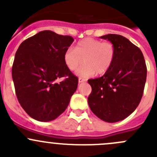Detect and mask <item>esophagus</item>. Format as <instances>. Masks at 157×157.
<instances>
[{
  "label": "esophagus",
  "mask_w": 157,
  "mask_h": 157,
  "mask_svg": "<svg viewBox=\"0 0 157 157\" xmlns=\"http://www.w3.org/2000/svg\"><path fill=\"white\" fill-rule=\"evenodd\" d=\"M85 81H86V80H85V79L82 78V77H79V79H78V82H79V83H83V82H85Z\"/></svg>",
  "instance_id": "esophagus-1"
}]
</instances>
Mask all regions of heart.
Returning a JSON list of instances; mask_svg holds the SVG:
<instances>
[{"label":"heart","instance_id":"heart-1","mask_svg":"<svg viewBox=\"0 0 157 157\" xmlns=\"http://www.w3.org/2000/svg\"><path fill=\"white\" fill-rule=\"evenodd\" d=\"M115 57V48L109 42H102L97 39H84L80 41L75 48H69L64 55V64L70 71H77L80 77H87L96 72L105 74L113 64Z\"/></svg>","mask_w":157,"mask_h":157}]
</instances>
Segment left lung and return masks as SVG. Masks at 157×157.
I'll return each instance as SVG.
<instances>
[{
    "instance_id": "1",
    "label": "left lung",
    "mask_w": 157,
    "mask_h": 157,
    "mask_svg": "<svg viewBox=\"0 0 157 157\" xmlns=\"http://www.w3.org/2000/svg\"><path fill=\"white\" fill-rule=\"evenodd\" d=\"M114 45L113 64L102 77L88 80V104L101 120L114 123L129 116L138 106L144 90L147 66L140 49L120 35L101 36Z\"/></svg>"
}]
</instances>
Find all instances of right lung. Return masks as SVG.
Returning <instances> with one entry per match:
<instances>
[{"instance_id": "obj_1", "label": "right lung", "mask_w": 157, "mask_h": 157, "mask_svg": "<svg viewBox=\"0 0 157 157\" xmlns=\"http://www.w3.org/2000/svg\"><path fill=\"white\" fill-rule=\"evenodd\" d=\"M73 42L71 36L45 30L23 41L16 52L12 77L17 97L25 112L37 121L58 118L77 90L78 78L64 61Z\"/></svg>"}]
</instances>
